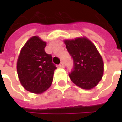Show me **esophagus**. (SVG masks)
<instances>
[{
    "instance_id": "1",
    "label": "esophagus",
    "mask_w": 122,
    "mask_h": 122,
    "mask_svg": "<svg viewBox=\"0 0 122 122\" xmlns=\"http://www.w3.org/2000/svg\"><path fill=\"white\" fill-rule=\"evenodd\" d=\"M59 66L60 67V68H63L64 67V63L63 62H61V63L59 65Z\"/></svg>"
}]
</instances>
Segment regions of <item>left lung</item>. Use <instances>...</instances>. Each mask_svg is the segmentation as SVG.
Masks as SVG:
<instances>
[{
	"mask_svg": "<svg viewBox=\"0 0 122 122\" xmlns=\"http://www.w3.org/2000/svg\"><path fill=\"white\" fill-rule=\"evenodd\" d=\"M64 43L74 61V70L69 74L72 82L84 90L93 89L104 72L103 60L97 48L85 36L65 39Z\"/></svg>",
	"mask_w": 122,
	"mask_h": 122,
	"instance_id": "left-lung-1",
	"label": "left lung"
}]
</instances>
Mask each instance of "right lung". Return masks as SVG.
Instances as JSON below:
<instances>
[{
	"instance_id": "1",
	"label": "right lung",
	"mask_w": 122,
	"mask_h": 122,
	"mask_svg": "<svg viewBox=\"0 0 122 122\" xmlns=\"http://www.w3.org/2000/svg\"><path fill=\"white\" fill-rule=\"evenodd\" d=\"M46 42L33 36L23 46L17 61L21 84L28 92L40 94L50 87L55 69L52 56L45 52Z\"/></svg>"
}]
</instances>
